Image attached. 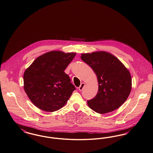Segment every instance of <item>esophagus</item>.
<instances>
[{"mask_svg":"<svg viewBox=\"0 0 153 153\" xmlns=\"http://www.w3.org/2000/svg\"><path fill=\"white\" fill-rule=\"evenodd\" d=\"M85 83H84V82L81 83V84L80 85L79 88V91H81L83 89V88H84V87L85 86Z\"/></svg>","mask_w":153,"mask_h":153,"instance_id":"esophagus-1","label":"esophagus"}]
</instances>
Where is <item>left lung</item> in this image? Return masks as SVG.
Masks as SVG:
<instances>
[{
  "instance_id": "8db88e82",
  "label": "left lung",
  "mask_w": 153,
  "mask_h": 153,
  "mask_svg": "<svg viewBox=\"0 0 153 153\" xmlns=\"http://www.w3.org/2000/svg\"><path fill=\"white\" fill-rule=\"evenodd\" d=\"M81 59L97 77V95L88 101L89 107L100 114L113 111L123 104L131 90L128 69L116 56L105 51L81 53Z\"/></svg>"
}]
</instances>
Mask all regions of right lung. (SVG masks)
I'll return each instance as SVG.
<instances>
[{
    "mask_svg": "<svg viewBox=\"0 0 153 153\" xmlns=\"http://www.w3.org/2000/svg\"><path fill=\"white\" fill-rule=\"evenodd\" d=\"M76 55L52 51L39 56L26 69L24 89L38 108L53 112L67 104L75 87L64 71Z\"/></svg>",
    "mask_w": 153,
    "mask_h": 153,
    "instance_id": "obj_1",
    "label": "right lung"
}]
</instances>
